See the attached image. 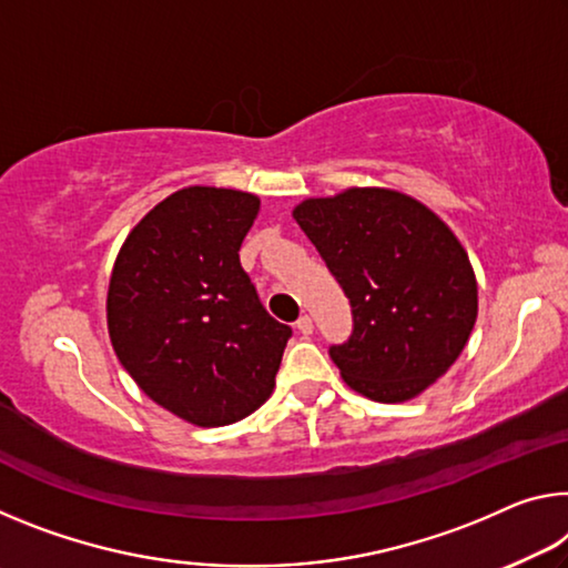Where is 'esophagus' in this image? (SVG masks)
<instances>
[{
  "label": "esophagus",
  "instance_id": "1",
  "mask_svg": "<svg viewBox=\"0 0 568 568\" xmlns=\"http://www.w3.org/2000/svg\"><path fill=\"white\" fill-rule=\"evenodd\" d=\"M295 326H298V331L303 333V336H311V333H313V318L311 316H301Z\"/></svg>",
  "mask_w": 568,
  "mask_h": 568
}]
</instances>
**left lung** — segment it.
<instances>
[{"instance_id": "1", "label": "left lung", "mask_w": 568, "mask_h": 568, "mask_svg": "<svg viewBox=\"0 0 568 568\" xmlns=\"http://www.w3.org/2000/svg\"><path fill=\"white\" fill-rule=\"evenodd\" d=\"M293 220L354 313L346 344L328 351L344 382L382 404L419 397L457 362L478 318L460 240L429 206L384 186L311 196Z\"/></svg>"}]
</instances>
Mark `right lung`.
Listing matches in <instances>:
<instances>
[{
	"instance_id": "1",
	"label": "right lung",
	"mask_w": 568,
	"mask_h": 568,
	"mask_svg": "<svg viewBox=\"0 0 568 568\" xmlns=\"http://www.w3.org/2000/svg\"><path fill=\"white\" fill-rule=\"evenodd\" d=\"M257 212L250 192L179 189L115 257L105 298L115 356L149 399L189 425H232L275 389L291 326L263 308L240 265Z\"/></svg>"
}]
</instances>
